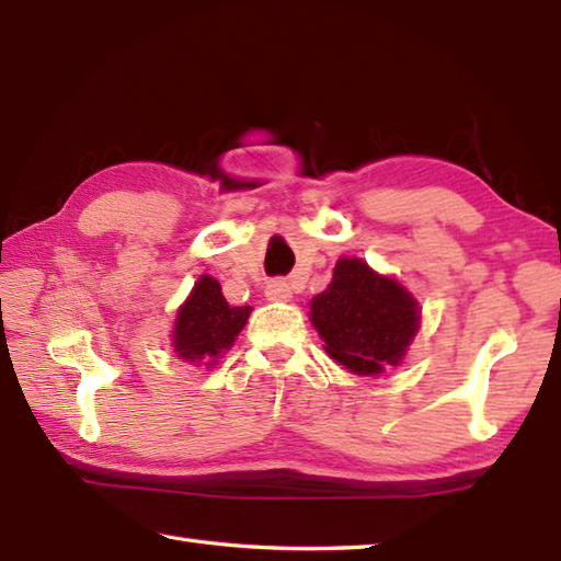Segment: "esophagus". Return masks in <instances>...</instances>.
I'll return each instance as SVG.
<instances>
[{
  "label": "esophagus",
  "instance_id": "34e87169",
  "mask_svg": "<svg viewBox=\"0 0 561 561\" xmlns=\"http://www.w3.org/2000/svg\"><path fill=\"white\" fill-rule=\"evenodd\" d=\"M265 296H267V301H289L291 299V287L287 282L274 279L265 287Z\"/></svg>",
  "mask_w": 561,
  "mask_h": 561
}]
</instances>
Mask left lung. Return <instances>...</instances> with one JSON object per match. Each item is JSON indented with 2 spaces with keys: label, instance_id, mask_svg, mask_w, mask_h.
Here are the masks:
<instances>
[{
  "label": "left lung",
  "instance_id": "obj_1",
  "mask_svg": "<svg viewBox=\"0 0 561 561\" xmlns=\"http://www.w3.org/2000/svg\"><path fill=\"white\" fill-rule=\"evenodd\" d=\"M308 306L323 350L356 376L400 366L422 325L420 301L362 257H340L328 289Z\"/></svg>",
  "mask_w": 561,
  "mask_h": 561
}]
</instances>
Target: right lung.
Wrapping results in <instances>:
<instances>
[{
	"label": "right lung",
	"mask_w": 561,
	"mask_h": 561,
	"mask_svg": "<svg viewBox=\"0 0 561 561\" xmlns=\"http://www.w3.org/2000/svg\"><path fill=\"white\" fill-rule=\"evenodd\" d=\"M250 306H229L221 284L202 274L175 313L171 347L193 366L214 368L248 323Z\"/></svg>",
	"instance_id": "obj_1"
}]
</instances>
